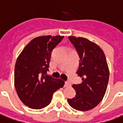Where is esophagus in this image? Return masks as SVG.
I'll list each match as a JSON object with an SVG mask.
<instances>
[{
	"instance_id": "esophagus-1",
	"label": "esophagus",
	"mask_w": 123,
	"mask_h": 123,
	"mask_svg": "<svg viewBox=\"0 0 123 123\" xmlns=\"http://www.w3.org/2000/svg\"><path fill=\"white\" fill-rule=\"evenodd\" d=\"M70 86V82L66 81V82H65V84H64V87H68V86Z\"/></svg>"
}]
</instances>
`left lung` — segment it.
<instances>
[{
  "mask_svg": "<svg viewBox=\"0 0 123 123\" xmlns=\"http://www.w3.org/2000/svg\"><path fill=\"white\" fill-rule=\"evenodd\" d=\"M80 58L76 72L82 78L81 84L73 85L76 95L68 98L71 107L80 111L94 108L103 100L107 88L109 70L106 57L100 47L82 37H68Z\"/></svg>",
  "mask_w": 123,
  "mask_h": 123,
  "instance_id": "obj_1",
  "label": "left lung"
}]
</instances>
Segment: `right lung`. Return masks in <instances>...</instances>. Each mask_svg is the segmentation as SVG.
Returning a JSON list of instances; mask_svg holds the SVG:
<instances>
[{
	"mask_svg": "<svg viewBox=\"0 0 123 123\" xmlns=\"http://www.w3.org/2000/svg\"><path fill=\"white\" fill-rule=\"evenodd\" d=\"M62 36L34 38L18 56L14 68V86L20 100L33 109L48 106L53 93L63 87L64 81L47 75L51 53Z\"/></svg>",
	"mask_w": 123,
	"mask_h": 123,
	"instance_id": "right-lung-1",
	"label": "right lung"
}]
</instances>
